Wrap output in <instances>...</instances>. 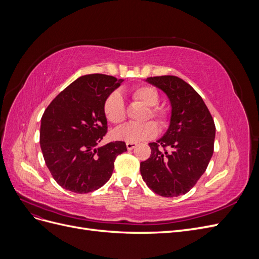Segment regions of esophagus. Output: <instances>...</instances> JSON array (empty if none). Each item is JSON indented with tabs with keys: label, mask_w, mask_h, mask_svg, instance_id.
<instances>
[{
	"label": "esophagus",
	"mask_w": 259,
	"mask_h": 259,
	"mask_svg": "<svg viewBox=\"0 0 259 259\" xmlns=\"http://www.w3.org/2000/svg\"><path fill=\"white\" fill-rule=\"evenodd\" d=\"M137 146L136 143H126V148L128 149V150H133L135 147Z\"/></svg>",
	"instance_id": "obj_1"
}]
</instances>
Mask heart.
<instances>
[{
    "instance_id": "1",
    "label": "heart",
    "mask_w": 259,
    "mask_h": 259,
    "mask_svg": "<svg viewBox=\"0 0 259 259\" xmlns=\"http://www.w3.org/2000/svg\"><path fill=\"white\" fill-rule=\"evenodd\" d=\"M132 98L148 107L145 120L154 119L161 126H165L169 119L167 109L156 106L159 104V93L152 86L140 85L130 91ZM104 113L109 122L113 124H121L126 116L123 98L119 93H112L108 96L104 104ZM158 134V126L152 121H148L143 124H126L124 126L116 128L113 132V137L117 140H123L126 143H140L144 140L153 138Z\"/></svg>"
}]
</instances>
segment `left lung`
Here are the masks:
<instances>
[{"instance_id": "1", "label": "left lung", "mask_w": 259, "mask_h": 259, "mask_svg": "<svg viewBox=\"0 0 259 259\" xmlns=\"http://www.w3.org/2000/svg\"><path fill=\"white\" fill-rule=\"evenodd\" d=\"M146 81L166 94L171 112L165 134L149 144L151 155L140 163V173L156 194L178 197L206 170L214 152V120L202 97L180 77L162 75Z\"/></svg>"}]
</instances>
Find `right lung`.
Wrapping results in <instances>:
<instances>
[{"instance_id": "add662e5", "label": "right lung", "mask_w": 259, "mask_h": 259, "mask_svg": "<svg viewBox=\"0 0 259 259\" xmlns=\"http://www.w3.org/2000/svg\"><path fill=\"white\" fill-rule=\"evenodd\" d=\"M124 80L106 74L80 76L60 92L41 120L40 145L53 178L66 190L89 193L110 179L124 142L99 147L108 126L104 104Z\"/></svg>"}]
</instances>
